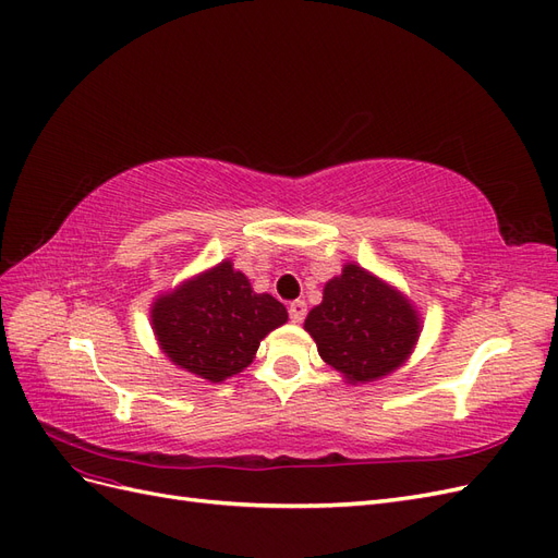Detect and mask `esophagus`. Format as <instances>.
<instances>
[{"label":"esophagus","instance_id":"1","mask_svg":"<svg viewBox=\"0 0 558 558\" xmlns=\"http://www.w3.org/2000/svg\"><path fill=\"white\" fill-rule=\"evenodd\" d=\"M289 314H291L293 324H302V320H305V314H307V302H305V300L291 302V305H289Z\"/></svg>","mask_w":558,"mask_h":558}]
</instances>
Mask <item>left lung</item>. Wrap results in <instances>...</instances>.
I'll use <instances>...</instances> for the list:
<instances>
[{
	"mask_svg": "<svg viewBox=\"0 0 558 558\" xmlns=\"http://www.w3.org/2000/svg\"><path fill=\"white\" fill-rule=\"evenodd\" d=\"M318 356L347 384L377 381L402 367L421 335V316L396 286L347 263L324 286V300L307 318Z\"/></svg>",
	"mask_w": 558,
	"mask_h": 558,
	"instance_id": "left-lung-1",
	"label": "left lung"
}]
</instances>
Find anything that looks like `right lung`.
Returning <instances> with one entry per match:
<instances>
[{
    "label": "right lung",
    "instance_id": "obj_1",
    "mask_svg": "<svg viewBox=\"0 0 558 558\" xmlns=\"http://www.w3.org/2000/svg\"><path fill=\"white\" fill-rule=\"evenodd\" d=\"M286 320L281 302L253 291L232 260L181 281L150 305V328L165 356L211 384L248 367L260 340Z\"/></svg>",
    "mask_w": 558,
    "mask_h": 558
}]
</instances>
